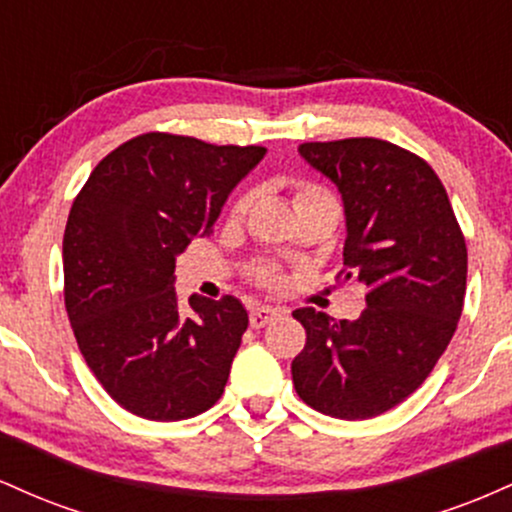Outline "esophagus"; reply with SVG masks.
<instances>
[{
  "instance_id": "esophagus-1",
  "label": "esophagus",
  "mask_w": 512,
  "mask_h": 512,
  "mask_svg": "<svg viewBox=\"0 0 512 512\" xmlns=\"http://www.w3.org/2000/svg\"><path fill=\"white\" fill-rule=\"evenodd\" d=\"M276 315H279V310L272 308V305H255V308L250 310V325L255 327V330H262V327H267Z\"/></svg>"
}]
</instances>
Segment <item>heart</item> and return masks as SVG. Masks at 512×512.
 Returning <instances> with one entry per match:
<instances>
[{"instance_id": "obj_1", "label": "heart", "mask_w": 512, "mask_h": 512, "mask_svg": "<svg viewBox=\"0 0 512 512\" xmlns=\"http://www.w3.org/2000/svg\"><path fill=\"white\" fill-rule=\"evenodd\" d=\"M313 195H325V192H322L320 187H315V185H301V187H298V192H296V202H298V199L313 197ZM248 204H250L248 195L240 197L236 202V207H233V214H243V211L248 209ZM252 279H255L257 284H262V286H279L281 284V272H279V267H274V264L260 262V264H255V267H252Z\"/></svg>"}]
</instances>
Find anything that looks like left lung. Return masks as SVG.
Returning <instances> with one entry per match:
<instances>
[{
    "instance_id": "1",
    "label": "left lung",
    "mask_w": 512,
    "mask_h": 512,
    "mask_svg": "<svg viewBox=\"0 0 512 512\" xmlns=\"http://www.w3.org/2000/svg\"><path fill=\"white\" fill-rule=\"evenodd\" d=\"M298 154L337 185L344 281L368 293L354 322L315 308L293 313L305 327L293 387L334 419H373L404 402L448 349L467 289V245L424 158L370 137L308 142Z\"/></svg>"
}]
</instances>
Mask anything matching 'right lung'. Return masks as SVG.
Listing matches in <instances>:
<instances>
[{
  "instance_id": "1",
  "label": "right lung",
  "mask_w": 512,
  "mask_h": 512,
  "mask_svg": "<svg viewBox=\"0 0 512 512\" xmlns=\"http://www.w3.org/2000/svg\"><path fill=\"white\" fill-rule=\"evenodd\" d=\"M264 146H214L149 132L110 151L76 195L64 228V305L103 390L149 421L214 407L248 330L233 296L175 293V257L214 231Z\"/></svg>"
}]
</instances>
